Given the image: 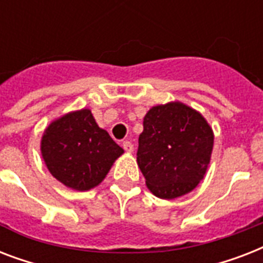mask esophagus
Segmentation results:
<instances>
[{
    "label": "esophagus",
    "mask_w": 263,
    "mask_h": 263,
    "mask_svg": "<svg viewBox=\"0 0 263 263\" xmlns=\"http://www.w3.org/2000/svg\"><path fill=\"white\" fill-rule=\"evenodd\" d=\"M123 148L127 153H132V152H134V144H132L131 142H128V140H127V142H124V143H123Z\"/></svg>",
    "instance_id": "esophagus-1"
}]
</instances>
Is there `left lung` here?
<instances>
[{"label": "left lung", "mask_w": 263, "mask_h": 263, "mask_svg": "<svg viewBox=\"0 0 263 263\" xmlns=\"http://www.w3.org/2000/svg\"><path fill=\"white\" fill-rule=\"evenodd\" d=\"M213 144L212 127L198 110L179 101L153 106L136 153L148 190L161 199L191 192L206 175Z\"/></svg>", "instance_id": "8db88e82"}]
</instances>
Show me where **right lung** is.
Here are the masks:
<instances>
[{
	"instance_id": "obj_1",
	"label": "right lung",
	"mask_w": 263,
	"mask_h": 263,
	"mask_svg": "<svg viewBox=\"0 0 263 263\" xmlns=\"http://www.w3.org/2000/svg\"><path fill=\"white\" fill-rule=\"evenodd\" d=\"M123 153L98 127L90 109L69 111L53 120L41 139V154L49 172L76 191L99 185Z\"/></svg>"
}]
</instances>
